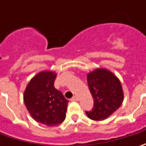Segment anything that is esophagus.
Instances as JSON below:
<instances>
[{
  "label": "esophagus",
  "mask_w": 146,
  "mask_h": 146,
  "mask_svg": "<svg viewBox=\"0 0 146 146\" xmlns=\"http://www.w3.org/2000/svg\"><path fill=\"white\" fill-rule=\"evenodd\" d=\"M78 100H79V98H78L77 96H75V97H73V98H71V101L72 102H77Z\"/></svg>",
  "instance_id": "1"
}]
</instances>
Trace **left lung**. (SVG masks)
I'll use <instances>...</instances> for the list:
<instances>
[{"instance_id": "obj_1", "label": "left lung", "mask_w": 146, "mask_h": 146, "mask_svg": "<svg viewBox=\"0 0 146 146\" xmlns=\"http://www.w3.org/2000/svg\"><path fill=\"white\" fill-rule=\"evenodd\" d=\"M87 81L94 105L92 110L86 111V115L93 120H104L123 103V91L120 80L110 70L98 68L88 74Z\"/></svg>"}]
</instances>
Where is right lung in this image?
Returning <instances> with one entry per match:
<instances>
[{"label":"right lung","mask_w":146,"mask_h":146,"mask_svg":"<svg viewBox=\"0 0 146 146\" xmlns=\"http://www.w3.org/2000/svg\"><path fill=\"white\" fill-rule=\"evenodd\" d=\"M57 74L43 70L31 78L26 87L23 101L33 119L44 125H58L66 119L69 101L54 88Z\"/></svg>","instance_id":"1"}]
</instances>
